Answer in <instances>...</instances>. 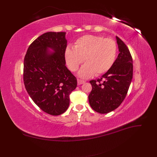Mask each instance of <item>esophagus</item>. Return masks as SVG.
Here are the masks:
<instances>
[{"instance_id":"34e87169","label":"esophagus","mask_w":157,"mask_h":157,"mask_svg":"<svg viewBox=\"0 0 157 157\" xmlns=\"http://www.w3.org/2000/svg\"><path fill=\"white\" fill-rule=\"evenodd\" d=\"M84 83H85V81H84V80H77V84H78V85H80V84H84Z\"/></svg>"}]
</instances>
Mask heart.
Wrapping results in <instances>:
<instances>
[{"label": "heart", "instance_id": "b5f03b06", "mask_svg": "<svg viewBox=\"0 0 157 157\" xmlns=\"http://www.w3.org/2000/svg\"><path fill=\"white\" fill-rule=\"evenodd\" d=\"M116 56L117 44L113 39L91 35L80 37L73 49L68 47L65 51L66 63L71 71H77L84 59L85 65L78 72L82 78L106 73L115 62Z\"/></svg>", "mask_w": 157, "mask_h": 157}]
</instances>
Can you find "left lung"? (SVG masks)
Instances as JSON below:
<instances>
[{
    "instance_id": "obj_1",
    "label": "left lung",
    "mask_w": 157,
    "mask_h": 157,
    "mask_svg": "<svg viewBox=\"0 0 157 157\" xmlns=\"http://www.w3.org/2000/svg\"><path fill=\"white\" fill-rule=\"evenodd\" d=\"M119 54L111 68L101 78L90 80L92 89L88 101L95 111L106 114L115 110L124 100L133 77V64L126 45L116 36ZM103 82H101L102 80Z\"/></svg>"
}]
</instances>
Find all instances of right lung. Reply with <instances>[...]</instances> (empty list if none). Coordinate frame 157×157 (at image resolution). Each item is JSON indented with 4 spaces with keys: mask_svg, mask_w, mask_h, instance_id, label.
<instances>
[{
    "mask_svg": "<svg viewBox=\"0 0 157 157\" xmlns=\"http://www.w3.org/2000/svg\"><path fill=\"white\" fill-rule=\"evenodd\" d=\"M65 32H47L33 41L24 58L23 81L29 96L42 111L59 115L68 109L77 78L65 66Z\"/></svg>",
    "mask_w": 157,
    "mask_h": 157,
    "instance_id": "right-lung-1",
    "label": "right lung"
}]
</instances>
